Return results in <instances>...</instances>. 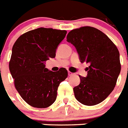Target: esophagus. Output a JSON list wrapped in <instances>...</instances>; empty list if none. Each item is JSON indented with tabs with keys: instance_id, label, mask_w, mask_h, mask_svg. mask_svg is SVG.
<instances>
[{
	"instance_id": "obj_1",
	"label": "esophagus",
	"mask_w": 128,
	"mask_h": 128,
	"mask_svg": "<svg viewBox=\"0 0 128 128\" xmlns=\"http://www.w3.org/2000/svg\"><path fill=\"white\" fill-rule=\"evenodd\" d=\"M68 74H69V76H72L74 74V73H72V72H70V71H68Z\"/></svg>"
}]
</instances>
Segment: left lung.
I'll return each mask as SVG.
<instances>
[{
  "instance_id": "1",
  "label": "left lung",
  "mask_w": 128,
  "mask_h": 128,
  "mask_svg": "<svg viewBox=\"0 0 128 128\" xmlns=\"http://www.w3.org/2000/svg\"><path fill=\"white\" fill-rule=\"evenodd\" d=\"M67 41L75 47L81 63H86L87 75L80 77L73 88L74 96L81 104L94 106L102 102L116 86L121 70L120 53L106 34L90 26L69 32Z\"/></svg>"
}]
</instances>
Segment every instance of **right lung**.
<instances>
[{
	"label": "right lung",
	"mask_w": 128,
	"mask_h": 128,
	"mask_svg": "<svg viewBox=\"0 0 128 128\" xmlns=\"http://www.w3.org/2000/svg\"><path fill=\"white\" fill-rule=\"evenodd\" d=\"M66 34L65 30L39 28L20 36L13 46L9 69L17 91L30 106L44 108L56 101L67 70L60 68L54 72L46 68L45 63L56 57Z\"/></svg>",
	"instance_id": "right-lung-1"
}]
</instances>
